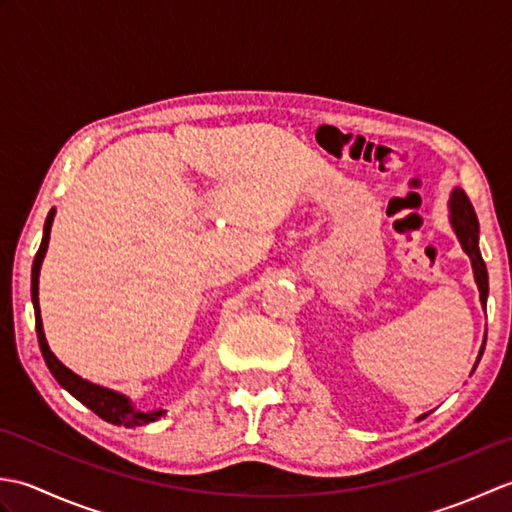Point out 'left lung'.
Instances as JSON below:
<instances>
[{
	"mask_svg": "<svg viewBox=\"0 0 512 512\" xmlns=\"http://www.w3.org/2000/svg\"><path fill=\"white\" fill-rule=\"evenodd\" d=\"M451 224L455 228V233L460 237V244L466 250V255L471 257L473 270H475V281L477 288H480V299L486 306V297H488V273H486V264L480 253V224H477V215L473 204L462 189H455L451 195ZM484 352V347H482ZM480 352V356H482Z\"/></svg>",
	"mask_w": 512,
	"mask_h": 512,
	"instance_id": "left-lung-1",
	"label": "left lung"
}]
</instances>
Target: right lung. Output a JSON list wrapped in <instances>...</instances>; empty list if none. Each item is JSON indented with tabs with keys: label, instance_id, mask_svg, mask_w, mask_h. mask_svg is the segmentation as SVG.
<instances>
[{
	"label": "right lung",
	"instance_id": "obj_1",
	"mask_svg": "<svg viewBox=\"0 0 512 512\" xmlns=\"http://www.w3.org/2000/svg\"><path fill=\"white\" fill-rule=\"evenodd\" d=\"M52 217L54 211L48 213L46 217V226H43V239L41 246L35 255V262H32V279H30V290H32V306H35V328H37V339H39V347L43 354V361H46L50 374L57 378V383L61 387H65L70 394L81 400L85 407L92 409L96 416H101L103 420L112 422V424H123V427H140V424L154 422L162 416V411H151V413H140L136 411L129 400L121 394H116L112 389L99 387L94 383H88L81 376H76L74 372H70L57 356L50 352V347L46 343V336H43V325H41V312H39V268L43 262V255L48 250V242H50V226H52Z\"/></svg>",
	"mask_w": 512,
	"mask_h": 512
}]
</instances>
